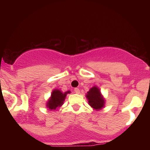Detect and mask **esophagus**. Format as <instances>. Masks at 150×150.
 I'll return each instance as SVG.
<instances>
[{"mask_svg": "<svg viewBox=\"0 0 150 150\" xmlns=\"http://www.w3.org/2000/svg\"><path fill=\"white\" fill-rule=\"evenodd\" d=\"M74 92H75V93H76V94H80V89L78 88H75Z\"/></svg>", "mask_w": 150, "mask_h": 150, "instance_id": "obj_1", "label": "esophagus"}]
</instances>
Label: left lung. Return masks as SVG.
<instances>
[{
    "label": "left lung",
    "instance_id": "left-lung-1",
    "mask_svg": "<svg viewBox=\"0 0 150 150\" xmlns=\"http://www.w3.org/2000/svg\"><path fill=\"white\" fill-rule=\"evenodd\" d=\"M86 98L88 100L89 105L93 109L99 111L104 108L106 100L97 86H94L89 89L86 94Z\"/></svg>",
    "mask_w": 150,
    "mask_h": 150
}]
</instances>
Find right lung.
<instances>
[{
    "label": "right lung",
    "mask_w": 150,
    "mask_h": 150,
    "mask_svg": "<svg viewBox=\"0 0 150 150\" xmlns=\"http://www.w3.org/2000/svg\"><path fill=\"white\" fill-rule=\"evenodd\" d=\"M69 93H70V91L63 92L60 89H53L51 92V97L46 101V106L51 111L58 109L63 104L67 94H69Z\"/></svg>",
    "instance_id": "add662e5"
}]
</instances>
